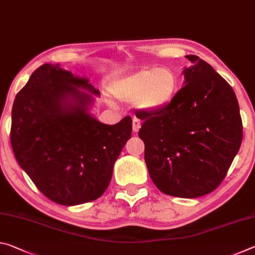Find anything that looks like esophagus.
Segmentation results:
<instances>
[{"instance_id":"obj_1","label":"esophagus","mask_w":255,"mask_h":255,"mask_svg":"<svg viewBox=\"0 0 255 255\" xmlns=\"http://www.w3.org/2000/svg\"><path fill=\"white\" fill-rule=\"evenodd\" d=\"M140 120L137 119V118H133L132 120V131L133 132H138V130H139L140 128Z\"/></svg>"}]
</instances>
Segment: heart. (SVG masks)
Returning a JSON list of instances; mask_svg holds the SVG:
<instances>
[{
  "mask_svg": "<svg viewBox=\"0 0 255 255\" xmlns=\"http://www.w3.org/2000/svg\"><path fill=\"white\" fill-rule=\"evenodd\" d=\"M178 88V79L170 68H144L116 81L112 93L125 102H137L140 109L157 110L171 101Z\"/></svg>",
  "mask_w": 255,
  "mask_h": 255,
  "instance_id": "b5f03b06",
  "label": "heart"
}]
</instances>
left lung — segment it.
Segmentation results:
<instances>
[{
	"label": "left lung",
	"mask_w": 255,
	"mask_h": 255,
	"mask_svg": "<svg viewBox=\"0 0 255 255\" xmlns=\"http://www.w3.org/2000/svg\"><path fill=\"white\" fill-rule=\"evenodd\" d=\"M185 58L192 66L169 105L136 116L144 120L138 136L154 184L165 195L197 198L225 179L243 125L232 86L198 56Z\"/></svg>",
	"instance_id": "left-lung-1"
}]
</instances>
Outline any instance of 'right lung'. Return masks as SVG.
<instances>
[{"mask_svg":"<svg viewBox=\"0 0 255 255\" xmlns=\"http://www.w3.org/2000/svg\"><path fill=\"white\" fill-rule=\"evenodd\" d=\"M100 93L57 65L34 71L16 94L10 139L14 156L38 190L51 201L75 206L100 198L114 164L131 137V117L105 125L89 114Z\"/></svg>","mask_w":255,"mask_h":255,"instance_id":"add662e5","label":"right lung"}]
</instances>
